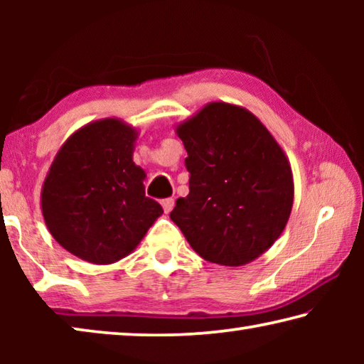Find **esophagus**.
Instances as JSON below:
<instances>
[{
	"label": "esophagus",
	"mask_w": 364,
	"mask_h": 364,
	"mask_svg": "<svg viewBox=\"0 0 364 364\" xmlns=\"http://www.w3.org/2000/svg\"><path fill=\"white\" fill-rule=\"evenodd\" d=\"M162 207H164V212L165 213H170L171 210H173V207H175V200L173 199H164L162 200Z\"/></svg>",
	"instance_id": "34e87169"
}]
</instances>
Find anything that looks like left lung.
I'll return each mask as SVG.
<instances>
[{
  "mask_svg": "<svg viewBox=\"0 0 364 364\" xmlns=\"http://www.w3.org/2000/svg\"><path fill=\"white\" fill-rule=\"evenodd\" d=\"M188 152L189 194L170 218L204 260L244 267L284 231L294 204L286 152L257 115L212 101L175 127Z\"/></svg>",
  "mask_w": 364,
  "mask_h": 364,
  "instance_id": "obj_1",
  "label": "left lung"
}]
</instances>
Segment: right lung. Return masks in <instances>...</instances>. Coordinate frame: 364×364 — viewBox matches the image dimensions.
Wrapping results in <instances>:
<instances>
[{
	"label": "right lung",
	"instance_id": "1",
	"mask_svg": "<svg viewBox=\"0 0 364 364\" xmlns=\"http://www.w3.org/2000/svg\"><path fill=\"white\" fill-rule=\"evenodd\" d=\"M138 136L117 117L90 122L64 141L48 170L40 197L48 231L85 262L130 255L164 213L146 197V171L133 162Z\"/></svg>",
	"mask_w": 364,
	"mask_h": 364
}]
</instances>
